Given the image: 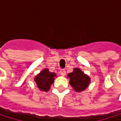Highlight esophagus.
<instances>
[{"instance_id": "34e87169", "label": "esophagus", "mask_w": 121, "mask_h": 121, "mask_svg": "<svg viewBox=\"0 0 121 121\" xmlns=\"http://www.w3.org/2000/svg\"><path fill=\"white\" fill-rule=\"evenodd\" d=\"M60 73V74L61 76H64V75L66 74V71H65L64 69H61Z\"/></svg>"}]
</instances>
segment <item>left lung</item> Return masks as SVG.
Here are the masks:
<instances>
[{
    "instance_id": "8db88e82",
    "label": "left lung",
    "mask_w": 121,
    "mask_h": 121,
    "mask_svg": "<svg viewBox=\"0 0 121 121\" xmlns=\"http://www.w3.org/2000/svg\"><path fill=\"white\" fill-rule=\"evenodd\" d=\"M69 78V84L76 92H81L86 90L90 83V78L79 68H74L73 71L67 75Z\"/></svg>"
}]
</instances>
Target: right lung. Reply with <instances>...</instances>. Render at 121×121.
Wrapping results in <instances>:
<instances>
[{
	"instance_id": "1",
	"label": "right lung",
	"mask_w": 121,
	"mask_h": 121,
	"mask_svg": "<svg viewBox=\"0 0 121 121\" xmlns=\"http://www.w3.org/2000/svg\"><path fill=\"white\" fill-rule=\"evenodd\" d=\"M57 75L54 72H50L48 69H43L34 78L37 87L40 91L47 92L50 90Z\"/></svg>"
}]
</instances>
